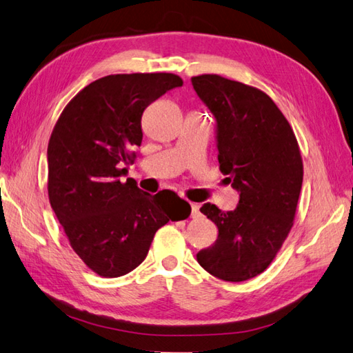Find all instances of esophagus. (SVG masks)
I'll use <instances>...</instances> for the list:
<instances>
[{"mask_svg":"<svg viewBox=\"0 0 353 353\" xmlns=\"http://www.w3.org/2000/svg\"><path fill=\"white\" fill-rule=\"evenodd\" d=\"M200 216H201V214H200L199 206H196V204H191V218L196 219V218H200Z\"/></svg>","mask_w":353,"mask_h":353,"instance_id":"esophagus-1","label":"esophagus"}]
</instances>
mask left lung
Returning a JSON list of instances; mask_svg holds the SVG:
<instances>
[{
  "mask_svg": "<svg viewBox=\"0 0 353 353\" xmlns=\"http://www.w3.org/2000/svg\"><path fill=\"white\" fill-rule=\"evenodd\" d=\"M194 90L216 119L219 170L241 192L234 210L200 209L218 239L196 254L203 269L224 281L257 276L289 236L304 177L288 119L261 90L219 75L192 77Z\"/></svg>",
  "mask_w": 353,
  "mask_h": 353,
  "instance_id": "8db88e82",
  "label": "left lung"
}]
</instances>
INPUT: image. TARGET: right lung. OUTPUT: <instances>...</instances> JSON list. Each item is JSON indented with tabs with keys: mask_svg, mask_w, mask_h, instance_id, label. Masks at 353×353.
<instances>
[{
	"mask_svg": "<svg viewBox=\"0 0 353 353\" xmlns=\"http://www.w3.org/2000/svg\"><path fill=\"white\" fill-rule=\"evenodd\" d=\"M174 73H119L93 81L65 105L48 144V196L72 250L103 278L143 263L168 221L191 206L174 194L150 195L134 179L120 182L123 163L141 145L144 110L180 87Z\"/></svg>",
	"mask_w": 353,
	"mask_h": 353,
	"instance_id": "1",
	"label": "right lung"
}]
</instances>
